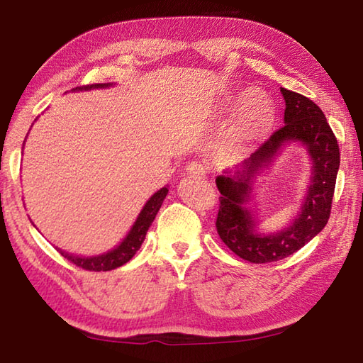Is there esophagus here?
Returning a JSON list of instances; mask_svg holds the SVG:
<instances>
[{"label": "esophagus", "instance_id": "34e87169", "mask_svg": "<svg viewBox=\"0 0 363 363\" xmlns=\"http://www.w3.org/2000/svg\"><path fill=\"white\" fill-rule=\"evenodd\" d=\"M187 172L190 174H195V176H206L208 169H206L203 163L196 162V160H191V162H189V165H187Z\"/></svg>", "mask_w": 363, "mask_h": 363}]
</instances>
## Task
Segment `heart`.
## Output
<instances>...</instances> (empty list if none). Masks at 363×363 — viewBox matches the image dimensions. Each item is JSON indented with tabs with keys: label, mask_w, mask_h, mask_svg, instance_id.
Returning a JSON list of instances; mask_svg holds the SVG:
<instances>
[{
	"label": "heart",
	"mask_w": 363,
	"mask_h": 363,
	"mask_svg": "<svg viewBox=\"0 0 363 363\" xmlns=\"http://www.w3.org/2000/svg\"><path fill=\"white\" fill-rule=\"evenodd\" d=\"M236 96H228L223 101V108L228 110L233 104H236ZM271 113L272 105L264 92L259 89H248L242 99H240V106L238 113L239 124L245 130H255L271 118Z\"/></svg>",
	"instance_id": "b5f03b06"
}]
</instances>
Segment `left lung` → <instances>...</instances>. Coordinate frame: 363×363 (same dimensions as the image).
I'll return each instance as SVG.
<instances>
[{
	"label": "left lung",
	"mask_w": 363,
	"mask_h": 363,
	"mask_svg": "<svg viewBox=\"0 0 363 363\" xmlns=\"http://www.w3.org/2000/svg\"><path fill=\"white\" fill-rule=\"evenodd\" d=\"M280 91L286 105L285 125L238 165L234 174L225 172L226 174L216 179L222 194L216 222L218 236L239 258L255 264L286 258L323 231L330 217L340 168V147L323 110L299 92L285 88ZM286 143H301L314 162L308 196L301 212L288 229L259 235L256 231V219L245 206L250 199L251 179Z\"/></svg>",
	"instance_id": "obj_1"
}]
</instances>
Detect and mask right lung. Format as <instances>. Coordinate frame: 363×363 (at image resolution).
I'll list each match as a JSON object with an SVG mask.
<instances>
[{
  "label": "right lung",
  "instance_id": "obj_1",
  "mask_svg": "<svg viewBox=\"0 0 363 363\" xmlns=\"http://www.w3.org/2000/svg\"><path fill=\"white\" fill-rule=\"evenodd\" d=\"M110 86L108 83H99V84H88L84 88H75V89H92V88H106ZM168 194L167 187H162L160 190L155 191V194L149 198L146 204L143 206V209L138 214L137 220H135L133 226L130 228L129 234L123 239V242L116 245L113 250L106 252L104 255H97V257H75V255H69L66 252L60 250L64 258L69 259L72 264L84 269V271H94V272H101V271H113L119 266L125 264L127 261H130L133 258V255L140 250L141 244L146 238V233L149 230V226L154 222L155 216L160 209V206L165 200V196Z\"/></svg>",
  "mask_w": 363,
  "mask_h": 363
}]
</instances>
